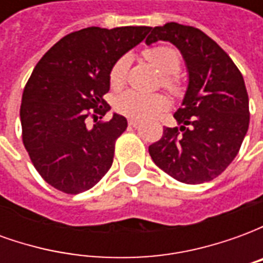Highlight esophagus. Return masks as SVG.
Instances as JSON below:
<instances>
[{
    "instance_id": "1",
    "label": "esophagus",
    "mask_w": 263,
    "mask_h": 263,
    "mask_svg": "<svg viewBox=\"0 0 263 263\" xmlns=\"http://www.w3.org/2000/svg\"><path fill=\"white\" fill-rule=\"evenodd\" d=\"M128 125L131 126V128H137V126L139 125V122H138V121H135V120H129V121H128Z\"/></svg>"
}]
</instances>
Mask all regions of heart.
Returning a JSON list of instances; mask_svg holds the SVG:
<instances>
[{
    "label": "heart",
    "instance_id": "obj_1",
    "mask_svg": "<svg viewBox=\"0 0 263 263\" xmlns=\"http://www.w3.org/2000/svg\"><path fill=\"white\" fill-rule=\"evenodd\" d=\"M143 54L149 63L162 74L160 79L162 86L171 91H177L179 83L173 74H176L180 69V56L176 50L167 46H156L148 49ZM129 66H131L129 54H122L115 60V63L109 70V84L114 90H118L125 84ZM167 105L169 101L162 94H145L134 90L122 92L115 100V109L120 114L138 121L152 118L162 111H165Z\"/></svg>",
    "mask_w": 263,
    "mask_h": 263
}]
</instances>
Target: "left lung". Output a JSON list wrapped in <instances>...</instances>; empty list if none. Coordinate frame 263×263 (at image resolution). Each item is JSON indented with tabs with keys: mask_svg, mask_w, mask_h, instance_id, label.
<instances>
[{
	"mask_svg": "<svg viewBox=\"0 0 263 263\" xmlns=\"http://www.w3.org/2000/svg\"><path fill=\"white\" fill-rule=\"evenodd\" d=\"M173 43L186 62L189 84L176 128H165L149 146L156 166L187 184L210 182L237 156L249 126L243 77L231 58L193 26L169 22L151 28L146 43Z\"/></svg>",
	"mask_w": 263,
	"mask_h": 263,
	"instance_id": "1",
	"label": "left lung"
}]
</instances>
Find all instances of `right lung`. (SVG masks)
<instances>
[{
  "label": "right lung",
  "instance_id": "right-lung-1",
  "mask_svg": "<svg viewBox=\"0 0 263 263\" xmlns=\"http://www.w3.org/2000/svg\"><path fill=\"white\" fill-rule=\"evenodd\" d=\"M149 31L151 26L84 28L62 37L35 66L22 94V141L35 169L54 189L81 193L109 171L126 118L114 114L92 128L86 121L108 111L104 94L109 70Z\"/></svg>",
  "mask_w": 263,
  "mask_h": 263
}]
</instances>
